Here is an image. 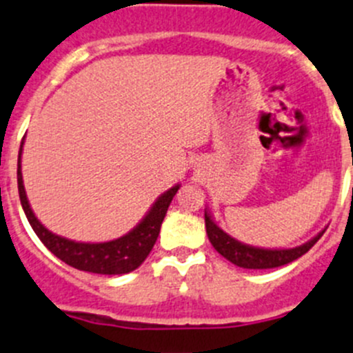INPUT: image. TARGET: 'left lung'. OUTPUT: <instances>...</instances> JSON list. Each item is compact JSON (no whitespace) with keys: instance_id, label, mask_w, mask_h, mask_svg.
Returning <instances> with one entry per match:
<instances>
[{"instance_id":"1","label":"left lung","mask_w":353,"mask_h":353,"mask_svg":"<svg viewBox=\"0 0 353 353\" xmlns=\"http://www.w3.org/2000/svg\"><path fill=\"white\" fill-rule=\"evenodd\" d=\"M205 228H207V236L210 239L212 246L224 259H228L229 262L243 269H272L286 265V263L300 259L303 253L309 252L316 245L317 239L326 231V229H323L312 239H309L303 245L295 246V248H260V246H252L238 241V239L229 236L225 231H222L215 224L214 217H212V214L207 208H205Z\"/></svg>"}]
</instances>
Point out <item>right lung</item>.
<instances>
[{"mask_svg":"<svg viewBox=\"0 0 353 353\" xmlns=\"http://www.w3.org/2000/svg\"><path fill=\"white\" fill-rule=\"evenodd\" d=\"M22 150L23 141L20 145L19 163H17V183H19L20 203H22L27 221L32 225L37 238L43 241V245L54 256H58V259L63 260L72 268L79 269V271L108 276L128 274V272H132L145 262V259L150 255L153 245H155L157 238H159L160 225H162L163 217H165L167 208H169L170 201H172L174 194L177 193L181 184H176L170 190H167L165 193L160 194L155 203L146 212L145 217L128 234L103 243L74 241V239L54 234L50 229L44 228L39 219L36 217L32 208H30L22 179V163H20Z\"/></svg>","mask_w":353,"mask_h":353,"instance_id":"1","label":"right lung"}]
</instances>
